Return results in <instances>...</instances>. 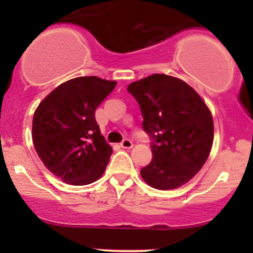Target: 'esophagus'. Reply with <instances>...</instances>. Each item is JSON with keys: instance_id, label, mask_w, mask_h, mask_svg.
Returning <instances> with one entry per match:
<instances>
[{"instance_id": "obj_1", "label": "esophagus", "mask_w": 253, "mask_h": 253, "mask_svg": "<svg viewBox=\"0 0 253 253\" xmlns=\"http://www.w3.org/2000/svg\"><path fill=\"white\" fill-rule=\"evenodd\" d=\"M121 147L124 148V149H131V148L133 147V143H132L131 139H124V141L121 142Z\"/></svg>"}]
</instances>
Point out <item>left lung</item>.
<instances>
[{
  "mask_svg": "<svg viewBox=\"0 0 253 253\" xmlns=\"http://www.w3.org/2000/svg\"><path fill=\"white\" fill-rule=\"evenodd\" d=\"M127 89L141 106L143 128L154 139L142 178L157 190L185 185L202 169L213 145V117L205 100L182 79L159 73Z\"/></svg>",
  "mask_w": 253,
  "mask_h": 253,
  "instance_id": "left-lung-1",
  "label": "left lung"
}]
</instances>
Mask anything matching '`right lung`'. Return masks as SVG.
<instances>
[{"mask_svg":"<svg viewBox=\"0 0 253 253\" xmlns=\"http://www.w3.org/2000/svg\"><path fill=\"white\" fill-rule=\"evenodd\" d=\"M116 82L88 76L56 86L33 117L34 148L47 170L66 183L89 185L99 180L112 148L100 133L95 110Z\"/></svg>","mask_w":253,"mask_h":253,"instance_id":"add662e5","label":"right lung"}]
</instances>
